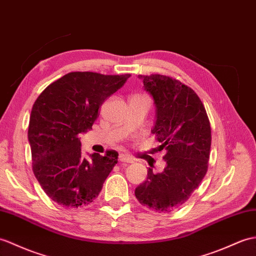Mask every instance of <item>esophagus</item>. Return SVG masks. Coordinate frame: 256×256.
I'll return each instance as SVG.
<instances>
[{
	"instance_id": "1",
	"label": "esophagus",
	"mask_w": 256,
	"mask_h": 256,
	"mask_svg": "<svg viewBox=\"0 0 256 256\" xmlns=\"http://www.w3.org/2000/svg\"><path fill=\"white\" fill-rule=\"evenodd\" d=\"M118 160H120L121 162H128V164L134 162V159L133 158H130V157L126 156V155H123V154H121V155L118 156Z\"/></svg>"
}]
</instances>
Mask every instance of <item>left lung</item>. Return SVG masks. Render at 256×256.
I'll list each match as a JSON object with an SVG mask.
<instances>
[{"instance_id": "left-lung-1", "label": "left lung", "mask_w": 256, "mask_h": 256, "mask_svg": "<svg viewBox=\"0 0 256 256\" xmlns=\"http://www.w3.org/2000/svg\"><path fill=\"white\" fill-rule=\"evenodd\" d=\"M156 106L152 132L164 152L162 172L147 171L145 182L135 188L142 205L156 212H169L183 205L198 188L208 168L210 123L205 106L192 88L174 77L138 75Z\"/></svg>"}]
</instances>
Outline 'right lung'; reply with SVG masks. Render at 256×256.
Returning a JSON list of instances; mask_svg holds the SVG:
<instances>
[{
    "mask_svg": "<svg viewBox=\"0 0 256 256\" xmlns=\"http://www.w3.org/2000/svg\"><path fill=\"white\" fill-rule=\"evenodd\" d=\"M130 76L70 72L34 101L28 126L32 171L46 194L61 206L90 204L118 162L116 150L86 159L80 135L92 128L101 104Z\"/></svg>",
    "mask_w": 256,
    "mask_h": 256,
    "instance_id": "add662e5",
    "label": "right lung"
}]
</instances>
